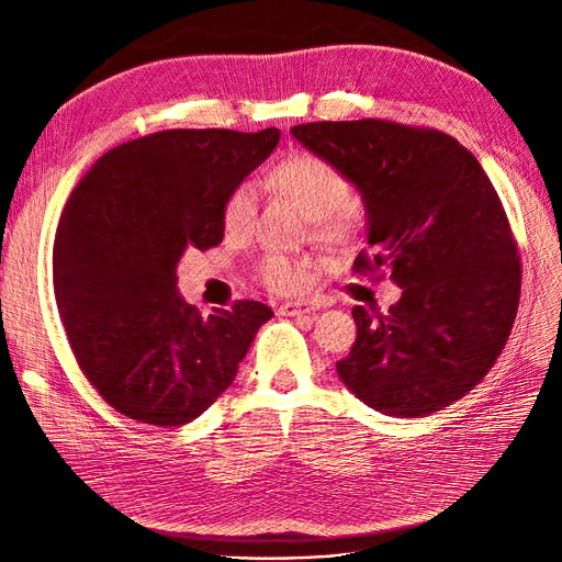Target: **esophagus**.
Masks as SVG:
<instances>
[{"label": "esophagus", "instance_id": "esophagus-1", "mask_svg": "<svg viewBox=\"0 0 562 562\" xmlns=\"http://www.w3.org/2000/svg\"><path fill=\"white\" fill-rule=\"evenodd\" d=\"M277 312H279L281 316L307 314V312H314V304H312V302H283V304H279Z\"/></svg>", "mask_w": 562, "mask_h": 562}]
</instances>
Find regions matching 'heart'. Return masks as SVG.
<instances>
[{
  "instance_id": "heart-1",
  "label": "heart",
  "mask_w": 562,
  "mask_h": 562,
  "mask_svg": "<svg viewBox=\"0 0 562 562\" xmlns=\"http://www.w3.org/2000/svg\"><path fill=\"white\" fill-rule=\"evenodd\" d=\"M267 182L274 192L291 199L300 213L312 220L316 241L345 246L361 227V211L349 199L351 182L342 168L312 151L288 155L269 168ZM258 196L250 184H236L220 209V225L227 239L250 234ZM260 283L271 293H295L307 281V265L281 252H269L258 267Z\"/></svg>"
}]
</instances>
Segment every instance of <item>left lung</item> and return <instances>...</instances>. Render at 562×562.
I'll return each mask as SVG.
<instances>
[{
  "mask_svg": "<svg viewBox=\"0 0 562 562\" xmlns=\"http://www.w3.org/2000/svg\"><path fill=\"white\" fill-rule=\"evenodd\" d=\"M291 133L363 194L368 246L353 274L403 291L386 314L351 310L339 378L391 417L443 411L495 366L518 312L520 255L495 184L438 128L359 119Z\"/></svg>",
  "mask_w": 562,
  "mask_h": 562,
  "instance_id": "obj_1",
  "label": "left lung"
}]
</instances>
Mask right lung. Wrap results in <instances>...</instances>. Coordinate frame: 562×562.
<instances>
[{"instance_id":"add662e5","label":"right lung","mask_w":562,"mask_h":562,"mask_svg":"<svg viewBox=\"0 0 562 562\" xmlns=\"http://www.w3.org/2000/svg\"><path fill=\"white\" fill-rule=\"evenodd\" d=\"M281 138L279 128H173L110 149L65 203L54 293L83 378L116 413L192 422L232 384L267 304L201 316L178 295L184 250L223 241L220 209Z\"/></svg>"}]
</instances>
